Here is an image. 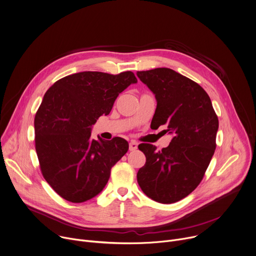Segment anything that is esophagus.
I'll return each mask as SVG.
<instances>
[{"label": "esophagus", "instance_id": "esophagus-1", "mask_svg": "<svg viewBox=\"0 0 256 256\" xmlns=\"http://www.w3.org/2000/svg\"><path fill=\"white\" fill-rule=\"evenodd\" d=\"M138 148V143L134 141L130 142V151H134Z\"/></svg>", "mask_w": 256, "mask_h": 256}]
</instances>
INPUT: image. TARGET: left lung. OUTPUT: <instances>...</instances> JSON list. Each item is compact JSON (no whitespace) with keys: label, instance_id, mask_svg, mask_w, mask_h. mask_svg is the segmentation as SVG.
Wrapping results in <instances>:
<instances>
[{"label":"left lung","instance_id":"left-lung-1","mask_svg":"<svg viewBox=\"0 0 256 256\" xmlns=\"http://www.w3.org/2000/svg\"><path fill=\"white\" fill-rule=\"evenodd\" d=\"M155 95L157 106L151 128L166 126L168 147L156 151L140 144L146 164L136 180L142 191L159 203H174L192 193L202 180L216 147L218 120L207 92L195 82L170 68L138 72Z\"/></svg>","mask_w":256,"mask_h":256}]
</instances>
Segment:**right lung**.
I'll use <instances>...</instances> for the list:
<instances>
[{
  "mask_svg": "<svg viewBox=\"0 0 256 256\" xmlns=\"http://www.w3.org/2000/svg\"><path fill=\"white\" fill-rule=\"evenodd\" d=\"M136 82L132 72H82L46 92L34 118L36 150L44 180L65 200L80 203L97 196L111 168L128 152L124 138L94 140L90 132L120 92Z\"/></svg>",
  "mask_w": 256,
  "mask_h": 256,
  "instance_id": "add662e5",
  "label": "right lung"
}]
</instances>
